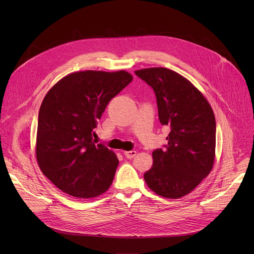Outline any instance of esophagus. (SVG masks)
<instances>
[{"label":"esophagus","instance_id":"obj_1","mask_svg":"<svg viewBox=\"0 0 254 254\" xmlns=\"http://www.w3.org/2000/svg\"><path fill=\"white\" fill-rule=\"evenodd\" d=\"M124 154H125V156H126L127 158H132V157L136 156L137 151H135V150H131V151H124Z\"/></svg>","mask_w":254,"mask_h":254}]
</instances>
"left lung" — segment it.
Instances as JSON below:
<instances>
[{"label": "left lung", "instance_id": "left-lung-1", "mask_svg": "<svg viewBox=\"0 0 254 254\" xmlns=\"http://www.w3.org/2000/svg\"><path fill=\"white\" fill-rule=\"evenodd\" d=\"M156 96L158 118L169 126L166 149L152 152L153 165L144 174L148 188L167 198L192 191L215 161V116L207 99L189 79L167 68L135 71Z\"/></svg>", "mask_w": 254, "mask_h": 254}]
</instances>
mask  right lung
I'll return each mask as SVG.
<instances>
[{"label": "right lung", "mask_w": 254, "mask_h": 254, "mask_svg": "<svg viewBox=\"0 0 254 254\" xmlns=\"http://www.w3.org/2000/svg\"><path fill=\"white\" fill-rule=\"evenodd\" d=\"M132 76L116 72L80 71L53 85L40 107L36 157L43 174L62 191L89 198L112 184L116 154L92 138L108 103Z\"/></svg>", "instance_id": "add662e5"}]
</instances>
